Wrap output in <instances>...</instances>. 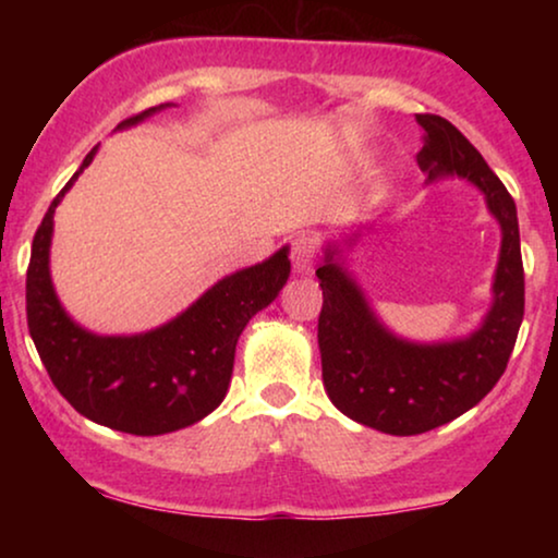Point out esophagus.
<instances>
[{
    "label": "esophagus",
    "instance_id": "34e87169",
    "mask_svg": "<svg viewBox=\"0 0 558 558\" xmlns=\"http://www.w3.org/2000/svg\"><path fill=\"white\" fill-rule=\"evenodd\" d=\"M317 262V239L310 233H300L292 241V264L300 274L312 271Z\"/></svg>",
    "mask_w": 558,
    "mask_h": 558
}]
</instances>
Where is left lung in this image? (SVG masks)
I'll list each match as a JSON object with an SVG mask.
<instances>
[{
    "label": "left lung",
    "mask_w": 558,
    "mask_h": 558,
    "mask_svg": "<svg viewBox=\"0 0 558 558\" xmlns=\"http://www.w3.org/2000/svg\"><path fill=\"white\" fill-rule=\"evenodd\" d=\"M416 121L426 132L418 167L429 172V180L457 174L483 190L502 228V246L495 302L485 323L470 338L437 345L393 338L335 262L338 251L327 248L317 269L323 287L317 340L327 396L345 416L396 437L437 429L483 401L506 373L525 307L513 197L460 129L437 113H416Z\"/></svg>",
    "instance_id": "8db88e82"
}]
</instances>
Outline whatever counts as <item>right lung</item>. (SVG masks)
I'll list each match as a JSON object with an SVG mask.
<instances>
[{
	"mask_svg": "<svg viewBox=\"0 0 558 558\" xmlns=\"http://www.w3.org/2000/svg\"><path fill=\"white\" fill-rule=\"evenodd\" d=\"M157 109L162 106L129 117L119 126L136 124ZM94 155L96 147L37 226L27 266L29 335L50 380L78 414L136 437L178 432L201 422L223 401L239 335L287 284V248L218 281L193 307L157 330L132 338L90 335L60 307L48 256L52 213Z\"/></svg>",
	"mask_w": 558,
	"mask_h": 558,
	"instance_id": "right-lung-1",
	"label": "right lung"
}]
</instances>
